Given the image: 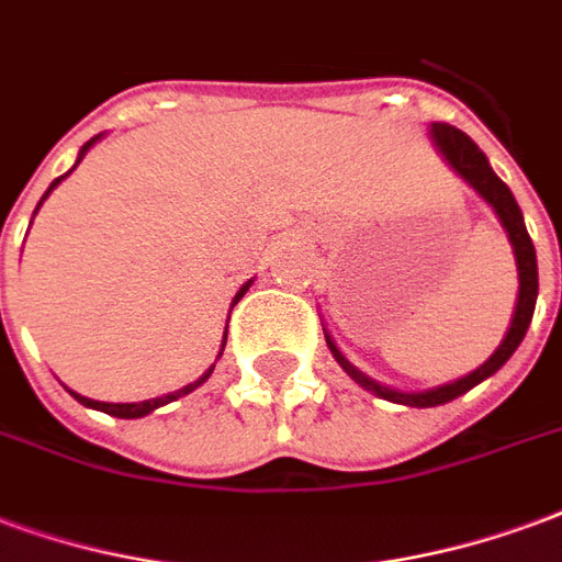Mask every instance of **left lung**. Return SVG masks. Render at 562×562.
Listing matches in <instances>:
<instances>
[{"label": "left lung", "mask_w": 562, "mask_h": 562, "mask_svg": "<svg viewBox=\"0 0 562 562\" xmlns=\"http://www.w3.org/2000/svg\"><path fill=\"white\" fill-rule=\"evenodd\" d=\"M431 137L434 143H437V149L446 155V161L454 167V173L476 188L479 194L485 196L491 206H494L499 221H503V227L509 233L512 248H515V263H518L521 290H518V305H515V317H512L509 331H506V338H503V344L494 350V356H491L488 362L482 368H476L473 374L461 376V380H454V383H446V386L428 389V392H395V389L380 386L374 380H368L362 371H356V368L344 359L341 350H338V347L331 344L329 335H326V344H329V350L335 353V359H338V366L353 376L359 386H366L368 392H374L380 398L395 401V404H407V407H437V404H446V401L458 398V395H464V392H470L473 386H479L482 380H488L494 371H499V368L506 366V359L518 350V344H521L524 335H527V326L533 321L536 296H539V272H536L533 239H530V233L524 227L521 209L515 203V196H512V191L506 188V182L491 170L485 151L479 149L476 143L470 140L461 128L446 125V122H434Z\"/></svg>", "instance_id": "obj_1"}]
</instances>
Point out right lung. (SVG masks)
<instances>
[{
    "label": "right lung",
    "mask_w": 562,
    "mask_h": 562,
    "mask_svg": "<svg viewBox=\"0 0 562 562\" xmlns=\"http://www.w3.org/2000/svg\"><path fill=\"white\" fill-rule=\"evenodd\" d=\"M98 137H92V140L86 143L83 149H80V158H77V164L83 161V155H86V149H89V146H92V143H95ZM77 164H74V167H77ZM68 173H71V170H68ZM65 173V176H68ZM65 176H59V179H56V182H53L50 188H47V194H50L53 188L59 186V182H63ZM47 194L41 196V203H44V200H47ZM38 203V206H41ZM35 212H38V209H35ZM245 290H248V284L241 286L239 293H236V299H241V293H245ZM224 341H227V335H224ZM221 350H224V347H221ZM215 368V366H212ZM212 368H209L206 374L200 376V380H194V383H191V386H186V389H179V392H170V395H164V398H151V401H140V404H104V401H92V398H83V395H77V392H71L74 398L80 401V404H86V407H92V411H101V413H110V416H119V419H140V416H146V413H151V411H158V407H164V404H170V401H176V398H182V395H188V392H194L196 386H200V383H206L209 380V374H212Z\"/></svg>",
    "instance_id": "right-lung-1"
}]
</instances>
